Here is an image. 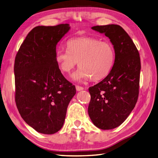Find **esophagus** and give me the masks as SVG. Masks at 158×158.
I'll use <instances>...</instances> for the list:
<instances>
[{
  "instance_id": "34e87169",
  "label": "esophagus",
  "mask_w": 158,
  "mask_h": 158,
  "mask_svg": "<svg viewBox=\"0 0 158 158\" xmlns=\"http://www.w3.org/2000/svg\"><path fill=\"white\" fill-rule=\"evenodd\" d=\"M75 88H76V90L77 91H82V90L84 89L83 87H81V86H79V85H76Z\"/></svg>"
}]
</instances>
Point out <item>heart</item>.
<instances>
[{
	"label": "heart",
	"mask_w": 158,
	"mask_h": 158,
	"mask_svg": "<svg viewBox=\"0 0 158 158\" xmlns=\"http://www.w3.org/2000/svg\"><path fill=\"white\" fill-rule=\"evenodd\" d=\"M67 50L59 49L55 61L63 73L69 74L77 65L80 67L73 76L77 81L104 79L110 73L115 61V50L109 41L91 37L70 39Z\"/></svg>",
	"instance_id": "obj_1"
}]
</instances>
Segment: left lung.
Masks as SVG:
<instances>
[{
	"instance_id": "obj_1",
	"label": "left lung",
	"mask_w": 158,
	"mask_h": 158,
	"mask_svg": "<svg viewBox=\"0 0 158 158\" xmlns=\"http://www.w3.org/2000/svg\"><path fill=\"white\" fill-rule=\"evenodd\" d=\"M93 30L110 39L115 61L110 73L89 88L91 101L88 114L102 129H112L123 123L135 107L139 95L141 62L132 39L118 25L94 26Z\"/></svg>"
}]
</instances>
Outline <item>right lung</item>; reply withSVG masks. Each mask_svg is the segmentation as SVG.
<instances>
[{"instance_id": "1", "label": "right lung", "mask_w": 158, "mask_h": 158, "mask_svg": "<svg viewBox=\"0 0 158 158\" xmlns=\"http://www.w3.org/2000/svg\"><path fill=\"white\" fill-rule=\"evenodd\" d=\"M69 24L38 26L27 35L15 60V102L20 115L35 130L53 134L62 128L76 94L55 61L56 46Z\"/></svg>"}]
</instances>
